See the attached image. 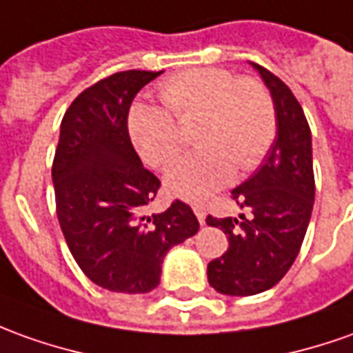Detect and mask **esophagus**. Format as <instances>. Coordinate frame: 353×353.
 <instances>
[{
  "label": "esophagus",
  "mask_w": 353,
  "mask_h": 353,
  "mask_svg": "<svg viewBox=\"0 0 353 353\" xmlns=\"http://www.w3.org/2000/svg\"><path fill=\"white\" fill-rule=\"evenodd\" d=\"M192 209H194V213H196V217H198V221H200L201 225H205V208H203L201 203H194Z\"/></svg>",
  "instance_id": "1"
}]
</instances>
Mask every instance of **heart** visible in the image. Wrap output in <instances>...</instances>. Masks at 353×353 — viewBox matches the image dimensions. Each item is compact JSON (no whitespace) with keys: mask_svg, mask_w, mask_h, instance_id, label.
Returning <instances> with one entry per match:
<instances>
[{"mask_svg":"<svg viewBox=\"0 0 353 353\" xmlns=\"http://www.w3.org/2000/svg\"><path fill=\"white\" fill-rule=\"evenodd\" d=\"M163 107L134 103L128 134L153 167H165L181 152L179 123L198 119L194 142L200 145L172 163L165 174L167 190L200 200L232 181L238 171L255 169L273 144L276 111L259 80L240 79L227 69H190L165 80Z\"/></svg>","mask_w":353,"mask_h":353,"instance_id":"heart-1","label":"heart"}]
</instances>
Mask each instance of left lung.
Segmentation results:
<instances>
[{
	"mask_svg": "<svg viewBox=\"0 0 353 353\" xmlns=\"http://www.w3.org/2000/svg\"><path fill=\"white\" fill-rule=\"evenodd\" d=\"M271 92L276 136L259 169L232 190L250 217L205 219L227 234L225 254L208 265L219 294L254 296L273 288L288 273L302 248L315 200L311 130L302 105L271 70L250 63Z\"/></svg>",
	"mask_w": 353,
	"mask_h": 353,
	"instance_id": "1",
	"label": "left lung"
}]
</instances>
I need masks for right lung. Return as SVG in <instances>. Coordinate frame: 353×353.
Instances as JSON below:
<instances>
[{
    "instance_id": "right-lung-1",
    "label": "right lung",
    "mask_w": 353,
    "mask_h": 353,
    "mask_svg": "<svg viewBox=\"0 0 353 353\" xmlns=\"http://www.w3.org/2000/svg\"><path fill=\"white\" fill-rule=\"evenodd\" d=\"M161 72L125 70L99 80L61 121L51 169L57 219L82 273L111 292H152L167 252L200 228L181 200L145 213L159 179L134 152L126 119L136 94Z\"/></svg>"
}]
</instances>
